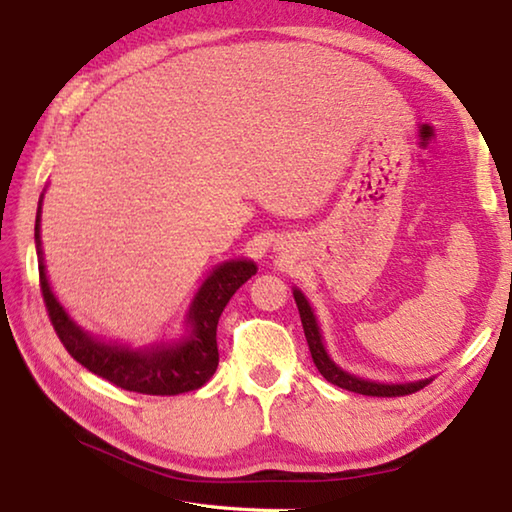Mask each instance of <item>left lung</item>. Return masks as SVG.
I'll use <instances>...</instances> for the list:
<instances>
[{"label": "left lung", "mask_w": 512, "mask_h": 512, "mask_svg": "<svg viewBox=\"0 0 512 512\" xmlns=\"http://www.w3.org/2000/svg\"><path fill=\"white\" fill-rule=\"evenodd\" d=\"M292 295H295V301H297L299 317H301V324H304L306 342H308V349H311L313 363L329 383L338 385V388H342V390H351V392H358V395H367V397H406V395H413V392H417V390H422L426 383H431V379H424V381H417V383L385 385V383L358 379V376H351L347 372H342L340 367L329 358V354H326V349L322 345L320 329H317L315 315L311 311V306H308L306 297L301 295L299 290L292 292Z\"/></svg>", "instance_id": "left-lung-1"}]
</instances>
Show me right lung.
<instances>
[{
  "instance_id": "1",
  "label": "right lung",
  "mask_w": 512,
  "mask_h": 512,
  "mask_svg": "<svg viewBox=\"0 0 512 512\" xmlns=\"http://www.w3.org/2000/svg\"><path fill=\"white\" fill-rule=\"evenodd\" d=\"M36 249H38V274L40 292L58 340L63 342L77 363H81L92 374L102 376L113 385L140 395L170 397L181 392L197 390L217 370L220 354H217V322L236 295L242 283L256 274V265L251 261H231L213 270V274L199 288L195 301L190 306V335L179 345L154 347V349H127L106 345L92 340L86 331L74 324L63 306L58 304L52 288L47 283L43 249H40V208L36 217Z\"/></svg>"
}]
</instances>
